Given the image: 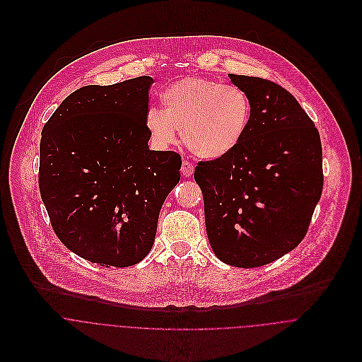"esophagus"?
<instances>
[{"instance_id":"esophagus-1","label":"esophagus","mask_w":362,"mask_h":362,"mask_svg":"<svg viewBox=\"0 0 362 362\" xmlns=\"http://www.w3.org/2000/svg\"><path fill=\"white\" fill-rule=\"evenodd\" d=\"M194 164L192 163H189V161H187V160H184L182 161V167H181V173H182V175L184 177H191L192 174H194Z\"/></svg>"}]
</instances>
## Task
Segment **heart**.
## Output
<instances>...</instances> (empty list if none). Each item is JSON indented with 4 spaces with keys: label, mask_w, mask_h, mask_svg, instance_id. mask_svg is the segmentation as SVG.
<instances>
[{
    "label": "heart",
    "mask_w": 362,
    "mask_h": 362,
    "mask_svg": "<svg viewBox=\"0 0 362 362\" xmlns=\"http://www.w3.org/2000/svg\"><path fill=\"white\" fill-rule=\"evenodd\" d=\"M163 110L151 108L146 129L158 148L177 142L181 131L185 146L202 158L231 153L243 141L251 117V102L235 85L205 78L182 79L161 93Z\"/></svg>",
    "instance_id": "heart-1"
}]
</instances>
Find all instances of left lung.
I'll return each mask as SVG.
<instances>
[{
    "mask_svg": "<svg viewBox=\"0 0 362 362\" xmlns=\"http://www.w3.org/2000/svg\"><path fill=\"white\" fill-rule=\"evenodd\" d=\"M251 102L240 145L227 156L199 161L210 247L221 262L258 267L293 251L305 237L323 188L319 132L280 85L228 75Z\"/></svg>",
    "mask_w": 362,
    "mask_h": 362,
    "instance_id": "left-lung-1",
    "label": "left lung"
}]
</instances>
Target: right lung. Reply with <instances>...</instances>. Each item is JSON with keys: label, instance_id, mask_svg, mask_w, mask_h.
I'll return each instance as SVG.
<instances>
[{"label": "right lung", "instance_id": "right-lung-1", "mask_svg": "<svg viewBox=\"0 0 362 362\" xmlns=\"http://www.w3.org/2000/svg\"><path fill=\"white\" fill-rule=\"evenodd\" d=\"M151 76L83 86L45 124L39 188L59 241L100 266L127 267L155 243L181 156L149 151Z\"/></svg>", "mask_w": 362, "mask_h": 362}]
</instances>
